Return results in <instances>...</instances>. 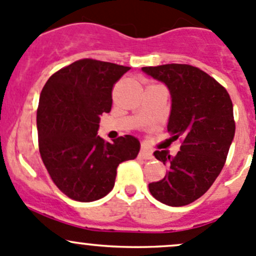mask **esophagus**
<instances>
[{"label":"esophagus","instance_id":"34e87169","mask_svg":"<svg viewBox=\"0 0 256 256\" xmlns=\"http://www.w3.org/2000/svg\"><path fill=\"white\" fill-rule=\"evenodd\" d=\"M138 156H140V158H142V160H151L152 158L151 151H150L148 148H146V147H142V148L140 150V154H138Z\"/></svg>","mask_w":256,"mask_h":256}]
</instances>
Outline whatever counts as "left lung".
<instances>
[{
  "label": "left lung",
  "instance_id": "left-lung-1",
  "mask_svg": "<svg viewBox=\"0 0 256 256\" xmlns=\"http://www.w3.org/2000/svg\"><path fill=\"white\" fill-rule=\"evenodd\" d=\"M142 70L170 89L167 130L182 141L174 157L164 150L154 152L168 174L150 183V193L164 204L187 206L202 197L223 170L236 134L233 102L226 88L197 66L164 64Z\"/></svg>",
  "mask_w": 256,
  "mask_h": 256
}]
</instances>
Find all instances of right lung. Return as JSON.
<instances>
[{
	"label": "right lung",
	"mask_w": 256,
	"mask_h": 256,
	"mask_svg": "<svg viewBox=\"0 0 256 256\" xmlns=\"http://www.w3.org/2000/svg\"><path fill=\"white\" fill-rule=\"evenodd\" d=\"M128 70L85 58L59 69L43 86L37 109L40 157L54 184L72 200L105 197L115 184L118 164L140 151L131 135L112 144L96 135L100 115L112 110L114 85Z\"/></svg>",
	"instance_id": "add662e5"
}]
</instances>
